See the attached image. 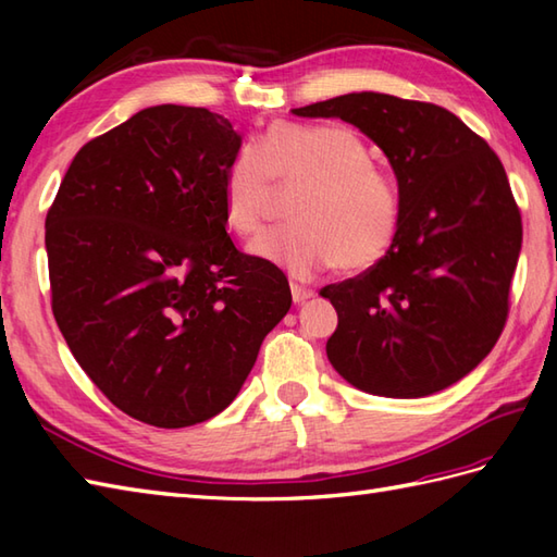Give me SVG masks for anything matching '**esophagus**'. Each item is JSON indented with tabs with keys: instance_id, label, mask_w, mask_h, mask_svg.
Wrapping results in <instances>:
<instances>
[{
	"instance_id": "1",
	"label": "esophagus",
	"mask_w": 557,
	"mask_h": 557,
	"mask_svg": "<svg viewBox=\"0 0 557 557\" xmlns=\"http://www.w3.org/2000/svg\"><path fill=\"white\" fill-rule=\"evenodd\" d=\"M313 297V289L311 287H304V285H299V282H292V299H294V304H304V301H309Z\"/></svg>"
}]
</instances>
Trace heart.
Instances as JSON below:
<instances>
[{
  "instance_id": "b5f03b06",
  "label": "heart",
  "mask_w": 557,
  "mask_h": 557,
  "mask_svg": "<svg viewBox=\"0 0 557 557\" xmlns=\"http://www.w3.org/2000/svg\"><path fill=\"white\" fill-rule=\"evenodd\" d=\"M275 181L299 194L294 222L268 230L251 251L309 277L333 265L342 275L363 272L389 253L401 224L397 176L373 160V148L345 124L277 122L258 146H244L224 174V220L253 234L268 218Z\"/></svg>"
}]
</instances>
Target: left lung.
Wrapping results in <instances>:
<instances>
[{"mask_svg": "<svg viewBox=\"0 0 557 557\" xmlns=\"http://www.w3.org/2000/svg\"><path fill=\"white\" fill-rule=\"evenodd\" d=\"M292 112L361 128L401 191L389 253L321 289L337 311L330 363L383 397H425L457 383L488 357L510 313L522 215L500 158L433 102L349 92Z\"/></svg>", "mask_w": 557, "mask_h": 557, "instance_id": "obj_1", "label": "left lung"}]
</instances>
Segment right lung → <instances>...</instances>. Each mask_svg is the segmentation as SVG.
Listing matches in <instances>:
<instances>
[{
    "label": "right lung",
    "instance_id": "add662e5",
    "mask_svg": "<svg viewBox=\"0 0 557 557\" xmlns=\"http://www.w3.org/2000/svg\"><path fill=\"white\" fill-rule=\"evenodd\" d=\"M242 148L230 120L158 104L88 140L47 210L52 313L116 409L158 429L232 405L289 282L242 253L224 220V174Z\"/></svg>",
    "mask_w": 557,
    "mask_h": 557
}]
</instances>
